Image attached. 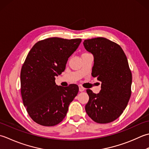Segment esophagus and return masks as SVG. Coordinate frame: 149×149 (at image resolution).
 Wrapping results in <instances>:
<instances>
[{"label":"esophagus","instance_id":"obj_1","mask_svg":"<svg viewBox=\"0 0 149 149\" xmlns=\"http://www.w3.org/2000/svg\"><path fill=\"white\" fill-rule=\"evenodd\" d=\"M84 90H85V88H84V87H81V86H79V91H80V92H82V91H84Z\"/></svg>","mask_w":149,"mask_h":149}]
</instances>
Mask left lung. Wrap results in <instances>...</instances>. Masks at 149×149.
<instances>
[{
	"label": "left lung",
	"instance_id": "1",
	"mask_svg": "<svg viewBox=\"0 0 149 149\" xmlns=\"http://www.w3.org/2000/svg\"><path fill=\"white\" fill-rule=\"evenodd\" d=\"M84 45L94 56L91 74L102 82L98 94L87 89L89 100L85 109L96 123L112 122L123 113L131 95L128 60L119 45L105 38L85 40Z\"/></svg>",
	"mask_w": 149,
	"mask_h": 149
}]
</instances>
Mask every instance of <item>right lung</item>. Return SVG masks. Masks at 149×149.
<instances>
[{
  "label": "right lung",
  "instance_id": "add662e5",
  "mask_svg": "<svg viewBox=\"0 0 149 149\" xmlns=\"http://www.w3.org/2000/svg\"><path fill=\"white\" fill-rule=\"evenodd\" d=\"M81 42V38H46L36 42L27 56L20 72L21 95L29 116L39 125L61 122L77 95V85L58 86L55 77L64 71L69 57Z\"/></svg>",
  "mask_w": 149,
  "mask_h": 149
}]
</instances>
